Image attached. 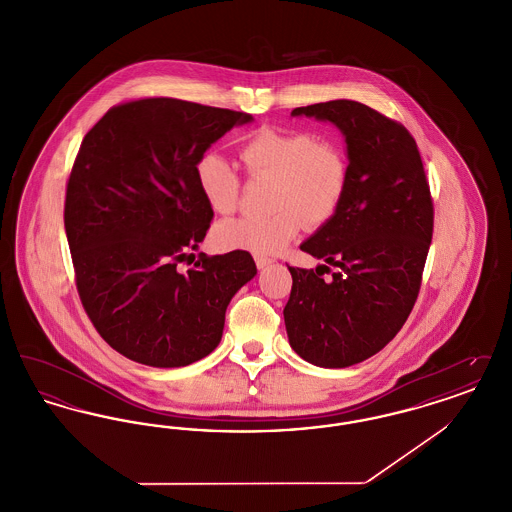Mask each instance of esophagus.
Segmentation results:
<instances>
[{"label": "esophagus", "instance_id": "1", "mask_svg": "<svg viewBox=\"0 0 512 512\" xmlns=\"http://www.w3.org/2000/svg\"><path fill=\"white\" fill-rule=\"evenodd\" d=\"M270 263H272V259H268V257H263V255H255V265H257V268L268 267Z\"/></svg>", "mask_w": 512, "mask_h": 512}]
</instances>
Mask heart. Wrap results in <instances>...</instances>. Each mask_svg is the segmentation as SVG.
Here are the masks:
<instances>
[{"mask_svg":"<svg viewBox=\"0 0 512 512\" xmlns=\"http://www.w3.org/2000/svg\"><path fill=\"white\" fill-rule=\"evenodd\" d=\"M245 172L253 180H270L272 215L226 220L217 242L228 249L274 255L303 228L320 226L340 209L349 184V157L334 138H318L309 130L259 128L240 149ZM195 180L209 209L230 215L238 209L242 178L219 155L205 153L195 165Z\"/></svg>","mask_w":512,"mask_h":512,"instance_id":"1","label":"heart"}]
</instances>
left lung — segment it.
<instances>
[{"instance_id":"8db88e82","label":"left lung","mask_w":512,"mask_h":512,"mask_svg":"<svg viewBox=\"0 0 512 512\" xmlns=\"http://www.w3.org/2000/svg\"><path fill=\"white\" fill-rule=\"evenodd\" d=\"M292 115L340 128L349 184L336 215L301 244L326 265L288 267L286 332L313 365H357L384 349L413 311L434 232L430 184L411 132L368 105L336 99ZM320 269L333 278L324 283Z\"/></svg>"}]
</instances>
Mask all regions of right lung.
Segmentation results:
<instances>
[{"mask_svg": "<svg viewBox=\"0 0 512 512\" xmlns=\"http://www.w3.org/2000/svg\"><path fill=\"white\" fill-rule=\"evenodd\" d=\"M249 121L242 111L142 98L111 107L84 136L65 197L74 280L99 336L126 359L174 368L207 357L230 299L257 274L242 249L176 268L215 215L195 165Z\"/></svg>", "mask_w": 512, "mask_h": 512, "instance_id": "obj_1", "label": "right lung"}]
</instances>
